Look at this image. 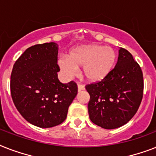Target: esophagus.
I'll list each match as a JSON object with an SVG mask.
<instances>
[{
	"mask_svg": "<svg viewBox=\"0 0 156 156\" xmlns=\"http://www.w3.org/2000/svg\"><path fill=\"white\" fill-rule=\"evenodd\" d=\"M85 90V87L83 86V85L78 84V90L79 91V92L82 90Z\"/></svg>",
	"mask_w": 156,
	"mask_h": 156,
	"instance_id": "1",
	"label": "esophagus"
}]
</instances>
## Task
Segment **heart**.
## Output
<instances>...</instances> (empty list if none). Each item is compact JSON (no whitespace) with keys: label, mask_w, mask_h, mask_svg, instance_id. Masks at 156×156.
<instances>
[{"label":"heart","mask_w":156,"mask_h":156,"mask_svg":"<svg viewBox=\"0 0 156 156\" xmlns=\"http://www.w3.org/2000/svg\"><path fill=\"white\" fill-rule=\"evenodd\" d=\"M117 54L112 47L99 44H87L72 49L68 57L58 58L61 70L68 78H72L82 67V77L90 82H98L106 78L113 70Z\"/></svg>","instance_id":"obj_1"}]
</instances>
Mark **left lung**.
I'll return each instance as SVG.
<instances>
[{
	"label": "left lung",
	"mask_w": 156,
	"mask_h": 156,
	"mask_svg": "<svg viewBox=\"0 0 156 156\" xmlns=\"http://www.w3.org/2000/svg\"><path fill=\"white\" fill-rule=\"evenodd\" d=\"M90 96V119L105 129H115L128 122L140 107L144 92L141 68L130 52L119 50L117 64L101 82L87 85Z\"/></svg>",
	"instance_id": "left-lung-1"
}]
</instances>
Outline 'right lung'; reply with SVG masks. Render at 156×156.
I'll return each mask as SVG.
<instances>
[{
  "mask_svg": "<svg viewBox=\"0 0 156 156\" xmlns=\"http://www.w3.org/2000/svg\"><path fill=\"white\" fill-rule=\"evenodd\" d=\"M58 52L55 42L28 48L16 61L11 74L15 107L27 122L41 128L64 122L78 94L75 82L58 80Z\"/></svg>",
  "mask_w": 156,
  "mask_h": 156,
  "instance_id": "right-lung-1",
  "label": "right lung"
}]
</instances>
